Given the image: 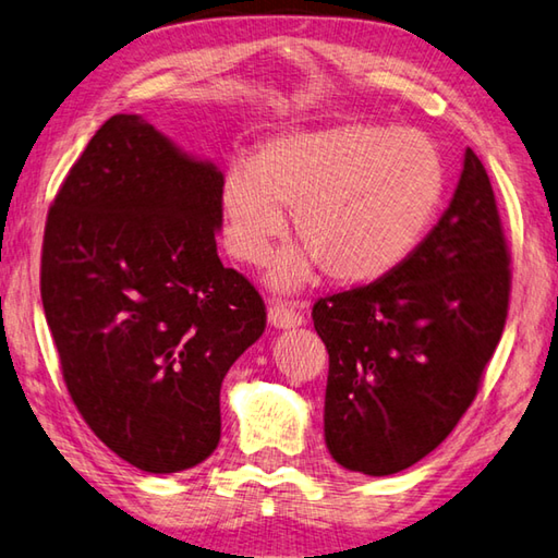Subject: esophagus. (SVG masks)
Returning a JSON list of instances; mask_svg holds the SVG:
<instances>
[{"mask_svg": "<svg viewBox=\"0 0 558 558\" xmlns=\"http://www.w3.org/2000/svg\"><path fill=\"white\" fill-rule=\"evenodd\" d=\"M304 311L287 304V301H271V308H269V324L274 328H281V330H289V328H299L304 326Z\"/></svg>", "mask_w": 558, "mask_h": 558, "instance_id": "34e87169", "label": "esophagus"}]
</instances>
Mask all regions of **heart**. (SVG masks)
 Wrapping results in <instances>:
<instances>
[{
    "mask_svg": "<svg viewBox=\"0 0 558 558\" xmlns=\"http://www.w3.org/2000/svg\"><path fill=\"white\" fill-rule=\"evenodd\" d=\"M446 195V163L424 132L340 122L267 136L250 161L228 166L218 205L234 259L262 264L284 232L301 250L281 254L274 287L294 289L316 264L336 284H367L395 271L432 228Z\"/></svg>",
    "mask_w": 558,
    "mask_h": 558,
    "instance_id": "1",
    "label": "heart"
}]
</instances>
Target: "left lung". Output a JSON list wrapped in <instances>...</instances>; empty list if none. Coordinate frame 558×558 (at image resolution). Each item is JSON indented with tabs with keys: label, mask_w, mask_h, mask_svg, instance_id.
I'll list each match as a JSON object with an SVG mask.
<instances>
[{
	"label": "left lung",
	"mask_w": 558,
	"mask_h": 558,
	"mask_svg": "<svg viewBox=\"0 0 558 558\" xmlns=\"http://www.w3.org/2000/svg\"><path fill=\"white\" fill-rule=\"evenodd\" d=\"M510 250L485 166L465 149L453 201L387 277L318 299L328 350L326 446L348 471L392 475L453 432L510 308Z\"/></svg>",
	"instance_id": "1"
}]
</instances>
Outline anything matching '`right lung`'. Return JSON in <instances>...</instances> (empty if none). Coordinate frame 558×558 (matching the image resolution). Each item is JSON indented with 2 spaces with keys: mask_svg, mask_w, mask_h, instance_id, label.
<instances>
[{
  "mask_svg": "<svg viewBox=\"0 0 558 558\" xmlns=\"http://www.w3.org/2000/svg\"><path fill=\"white\" fill-rule=\"evenodd\" d=\"M220 181L140 114H114L46 218L41 301L68 395L146 473L218 448L222 379L267 326L259 291L218 257Z\"/></svg>",
  "mask_w": 558,
  "mask_h": 558,
  "instance_id": "right-lung-1",
  "label": "right lung"
}]
</instances>
